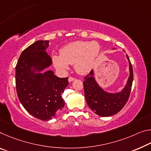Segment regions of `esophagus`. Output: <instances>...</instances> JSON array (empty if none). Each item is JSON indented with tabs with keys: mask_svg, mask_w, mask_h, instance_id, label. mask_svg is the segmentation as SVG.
Here are the masks:
<instances>
[{
	"mask_svg": "<svg viewBox=\"0 0 151 151\" xmlns=\"http://www.w3.org/2000/svg\"><path fill=\"white\" fill-rule=\"evenodd\" d=\"M74 80H75V78L72 77V76H70V77L68 78V81H69V82H72V81H73Z\"/></svg>",
	"mask_w": 151,
	"mask_h": 151,
	"instance_id": "1",
	"label": "esophagus"
}]
</instances>
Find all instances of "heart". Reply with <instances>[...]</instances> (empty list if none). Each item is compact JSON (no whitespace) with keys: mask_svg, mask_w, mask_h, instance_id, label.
Wrapping results in <instances>:
<instances>
[{"mask_svg":"<svg viewBox=\"0 0 151 151\" xmlns=\"http://www.w3.org/2000/svg\"><path fill=\"white\" fill-rule=\"evenodd\" d=\"M100 53L97 42L76 41L67 44L60 50V56H52L55 68L64 72L68 69V64H74L76 71L81 75L89 73Z\"/></svg>","mask_w":151,"mask_h":151,"instance_id":"obj_1","label":"heart"}]
</instances>
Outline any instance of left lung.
<instances>
[{
  "mask_svg": "<svg viewBox=\"0 0 151 151\" xmlns=\"http://www.w3.org/2000/svg\"><path fill=\"white\" fill-rule=\"evenodd\" d=\"M126 58L129 62L130 76L121 92L111 93L105 91L95 81L93 70L84 78L83 87L86 101L88 106L100 116H113L120 111L128 101L132 85L133 70L128 55Z\"/></svg>",
  "mask_w": 151,
  "mask_h": 151,
  "instance_id": "left-lung-1",
  "label": "left lung"
}]
</instances>
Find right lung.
Returning <instances> with one entry per match:
<instances>
[{
	"mask_svg": "<svg viewBox=\"0 0 151 151\" xmlns=\"http://www.w3.org/2000/svg\"><path fill=\"white\" fill-rule=\"evenodd\" d=\"M48 40H38L21 53L15 68L19 99L28 113L43 121L56 116L64 106L61 95L68 85V78H59L52 70L40 73L52 64L45 50Z\"/></svg>",
	"mask_w": 151,
	"mask_h": 151,
	"instance_id": "add662e5",
	"label": "right lung"
}]
</instances>
